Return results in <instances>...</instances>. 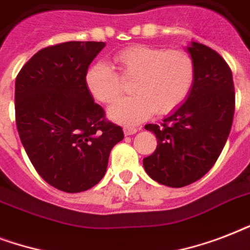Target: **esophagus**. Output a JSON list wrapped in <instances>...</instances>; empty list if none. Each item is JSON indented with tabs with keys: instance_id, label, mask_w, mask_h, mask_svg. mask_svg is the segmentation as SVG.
<instances>
[{
	"instance_id": "34e87169",
	"label": "esophagus",
	"mask_w": 250,
	"mask_h": 250,
	"mask_svg": "<svg viewBox=\"0 0 250 250\" xmlns=\"http://www.w3.org/2000/svg\"><path fill=\"white\" fill-rule=\"evenodd\" d=\"M123 132H125V135H133V133L137 132V128L136 127H131V125H125V128H123Z\"/></svg>"
}]
</instances>
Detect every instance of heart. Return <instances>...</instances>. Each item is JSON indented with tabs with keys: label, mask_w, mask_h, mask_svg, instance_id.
Returning a JSON list of instances; mask_svg holds the SVG:
<instances>
[{
	"label": "heart",
	"mask_w": 250,
	"mask_h": 250,
	"mask_svg": "<svg viewBox=\"0 0 250 250\" xmlns=\"http://www.w3.org/2000/svg\"><path fill=\"white\" fill-rule=\"evenodd\" d=\"M120 75L109 64L94 63L85 72V85L97 101L111 104L121 97L123 80H132L133 96L122 98L109 115L122 125H135L157 114H168L182 105L194 82V62L183 49L132 45L114 54Z\"/></svg>",
	"instance_id": "1"
}]
</instances>
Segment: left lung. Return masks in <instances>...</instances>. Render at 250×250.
Returning <instances> with one entry per match:
<instances>
[{
	"instance_id": "1",
	"label": "left lung",
	"mask_w": 250,
	"mask_h": 250,
	"mask_svg": "<svg viewBox=\"0 0 250 250\" xmlns=\"http://www.w3.org/2000/svg\"><path fill=\"white\" fill-rule=\"evenodd\" d=\"M194 82L187 101L161 125H146L157 149L145 157L146 174L156 182L180 188L197 182L217 162L229 139L235 113L232 71L206 45L192 42Z\"/></svg>"
}]
</instances>
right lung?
<instances>
[{
  "label": "right lung",
  "instance_id": "right-lung-1",
  "mask_svg": "<svg viewBox=\"0 0 250 250\" xmlns=\"http://www.w3.org/2000/svg\"><path fill=\"white\" fill-rule=\"evenodd\" d=\"M101 41H68L41 49L15 80V122L31 164L57 189L78 193L97 184L123 129L86 89L85 72Z\"/></svg>",
  "mask_w": 250,
  "mask_h": 250
}]
</instances>
